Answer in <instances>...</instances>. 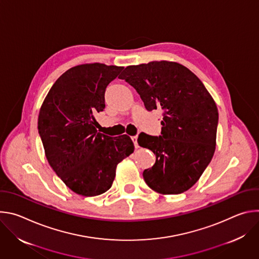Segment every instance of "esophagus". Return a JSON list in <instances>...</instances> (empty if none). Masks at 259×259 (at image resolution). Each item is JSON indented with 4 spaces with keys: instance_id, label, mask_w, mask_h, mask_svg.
Returning <instances> with one entry per match:
<instances>
[{
    "instance_id": "34e87169",
    "label": "esophagus",
    "mask_w": 259,
    "mask_h": 259,
    "mask_svg": "<svg viewBox=\"0 0 259 259\" xmlns=\"http://www.w3.org/2000/svg\"><path fill=\"white\" fill-rule=\"evenodd\" d=\"M131 139H132V141H133V143H134L135 149H138L139 145H138V142H137V136H132Z\"/></svg>"
}]
</instances>
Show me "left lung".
Listing matches in <instances>:
<instances>
[{
	"instance_id": "left-lung-1",
	"label": "left lung",
	"mask_w": 259,
	"mask_h": 259,
	"mask_svg": "<svg viewBox=\"0 0 259 259\" xmlns=\"http://www.w3.org/2000/svg\"><path fill=\"white\" fill-rule=\"evenodd\" d=\"M135 88L147 110L163 109L159 137L140 133L138 144L156 155L143 171L152 190L162 195L187 192L212 160L218 109L201 80L174 61H151L127 66L119 77Z\"/></svg>"
}]
</instances>
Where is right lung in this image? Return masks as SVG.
<instances>
[{
    "label": "right lung",
    "instance_id": "right-lung-1",
    "mask_svg": "<svg viewBox=\"0 0 259 259\" xmlns=\"http://www.w3.org/2000/svg\"><path fill=\"white\" fill-rule=\"evenodd\" d=\"M123 66L84 63L56 80L40 108L38 129L48 163L73 193L94 197L108 191L120 162L134 152L131 138L97 132L104 92Z\"/></svg>",
    "mask_w": 259,
    "mask_h": 259
}]
</instances>
